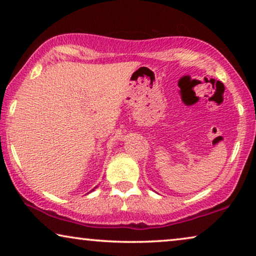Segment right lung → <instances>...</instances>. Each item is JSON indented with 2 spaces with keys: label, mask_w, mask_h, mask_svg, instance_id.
<instances>
[{
  "label": "right lung",
  "mask_w": 256,
  "mask_h": 256,
  "mask_svg": "<svg viewBox=\"0 0 256 256\" xmlns=\"http://www.w3.org/2000/svg\"><path fill=\"white\" fill-rule=\"evenodd\" d=\"M93 190H94V188H93Z\"/></svg>",
  "instance_id": "obj_1"
}]
</instances>
